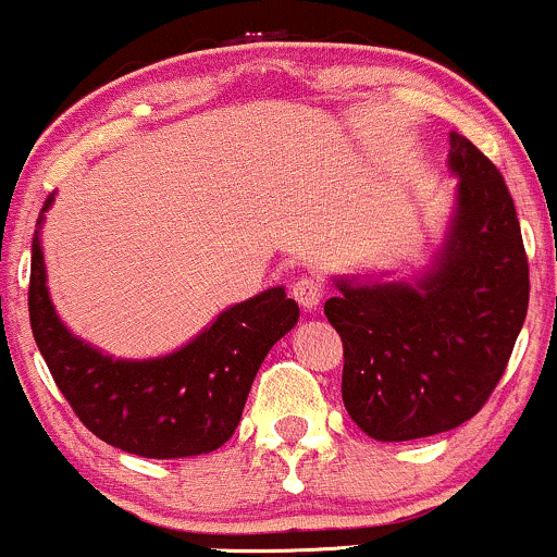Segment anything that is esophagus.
<instances>
[{"label":"esophagus","mask_w":557,"mask_h":557,"mask_svg":"<svg viewBox=\"0 0 557 557\" xmlns=\"http://www.w3.org/2000/svg\"><path fill=\"white\" fill-rule=\"evenodd\" d=\"M290 293H293V298L298 300L300 309L314 311L319 306V300H322L324 285H322V280H317V277H300L293 283Z\"/></svg>","instance_id":"1"}]
</instances>
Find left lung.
<instances>
[{
	"mask_svg": "<svg viewBox=\"0 0 557 557\" xmlns=\"http://www.w3.org/2000/svg\"><path fill=\"white\" fill-rule=\"evenodd\" d=\"M456 209L417 283L335 280L324 314L343 341V403L380 443L456 430L476 417L513 354L529 306V261L503 175L450 133Z\"/></svg>",
	"mask_w": 557,
	"mask_h": 557,
	"instance_id": "obj_1",
	"label": "left lung"
}]
</instances>
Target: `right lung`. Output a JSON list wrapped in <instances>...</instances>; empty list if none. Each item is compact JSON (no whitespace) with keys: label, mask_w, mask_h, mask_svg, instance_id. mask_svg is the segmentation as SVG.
Masks as SVG:
<instances>
[{"label":"right lung","mask_w":557,"mask_h":557,"mask_svg":"<svg viewBox=\"0 0 557 557\" xmlns=\"http://www.w3.org/2000/svg\"><path fill=\"white\" fill-rule=\"evenodd\" d=\"M44 201L30 246L28 311L36 345L83 424L107 445L144 458L212 453L233 437L261 361L298 322L285 287L230 306L201 335L159 359H112L57 317L41 251Z\"/></svg>","instance_id":"add662e5"}]
</instances>
